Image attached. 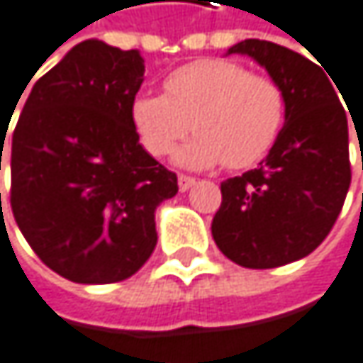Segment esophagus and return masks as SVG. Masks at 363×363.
<instances>
[{
    "label": "esophagus",
    "instance_id": "obj_1",
    "mask_svg": "<svg viewBox=\"0 0 363 363\" xmlns=\"http://www.w3.org/2000/svg\"><path fill=\"white\" fill-rule=\"evenodd\" d=\"M196 185V178L194 176H185V174H180L178 176V189L180 191H187V189H191Z\"/></svg>",
    "mask_w": 363,
    "mask_h": 363
}]
</instances>
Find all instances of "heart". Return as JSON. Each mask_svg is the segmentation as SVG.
Wrapping results in <instances>:
<instances>
[{
  "label": "heart",
  "mask_w": 363,
  "mask_h": 363,
  "mask_svg": "<svg viewBox=\"0 0 363 363\" xmlns=\"http://www.w3.org/2000/svg\"><path fill=\"white\" fill-rule=\"evenodd\" d=\"M131 120L142 146L155 157L169 155L194 126L198 135L176 152V163L243 169L277 144L286 122V94L267 74L208 57L176 68L165 79V94H138Z\"/></svg>",
  "instance_id": "1"
}]
</instances>
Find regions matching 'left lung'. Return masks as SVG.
I'll return each instance as SVG.
<instances>
[{
	"label": "left lung",
	"instance_id": "obj_1",
	"mask_svg": "<svg viewBox=\"0 0 363 363\" xmlns=\"http://www.w3.org/2000/svg\"><path fill=\"white\" fill-rule=\"evenodd\" d=\"M232 53L252 57L281 86L286 122L258 169L221 183L211 232L232 262L273 269L312 254L338 219L351 185L349 122L333 79L301 53L256 38Z\"/></svg>",
	"mask_w": 363,
	"mask_h": 363
}]
</instances>
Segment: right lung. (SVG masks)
I'll return each instance as SVG.
<instances>
[{
    "instance_id": "right-lung-1",
    "label": "right lung",
    "mask_w": 363,
    "mask_h": 363,
    "mask_svg": "<svg viewBox=\"0 0 363 363\" xmlns=\"http://www.w3.org/2000/svg\"><path fill=\"white\" fill-rule=\"evenodd\" d=\"M142 82L138 49L84 40L34 84L14 126V219L38 258L70 281L111 284L140 271L157 245L155 211L178 191L176 174L135 133Z\"/></svg>"
}]
</instances>
